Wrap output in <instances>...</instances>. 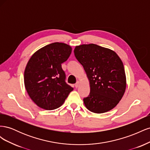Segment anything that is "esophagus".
I'll return each mask as SVG.
<instances>
[{"label":"esophagus","instance_id":"esophagus-1","mask_svg":"<svg viewBox=\"0 0 150 150\" xmlns=\"http://www.w3.org/2000/svg\"><path fill=\"white\" fill-rule=\"evenodd\" d=\"M79 85H80V81H77V83H76V84H75V87L76 88H78L79 86Z\"/></svg>","mask_w":150,"mask_h":150}]
</instances>
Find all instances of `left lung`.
<instances>
[{"label": "left lung", "instance_id": "left-lung-1", "mask_svg": "<svg viewBox=\"0 0 150 150\" xmlns=\"http://www.w3.org/2000/svg\"><path fill=\"white\" fill-rule=\"evenodd\" d=\"M74 52L89 81L90 94L83 99L85 106L98 114L111 110L120 101L126 88L121 59L112 50L94 44L77 46Z\"/></svg>", "mask_w": 150, "mask_h": 150}]
</instances>
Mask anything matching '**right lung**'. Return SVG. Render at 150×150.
Listing matches in <instances>:
<instances>
[{
  "instance_id": "1",
  "label": "right lung",
  "mask_w": 150,
  "mask_h": 150,
  "mask_svg": "<svg viewBox=\"0 0 150 150\" xmlns=\"http://www.w3.org/2000/svg\"><path fill=\"white\" fill-rule=\"evenodd\" d=\"M71 52L69 45L54 42L39 49L29 59L24 71V85L29 97L39 108H58L73 90L66 83L61 67Z\"/></svg>"
}]
</instances>
